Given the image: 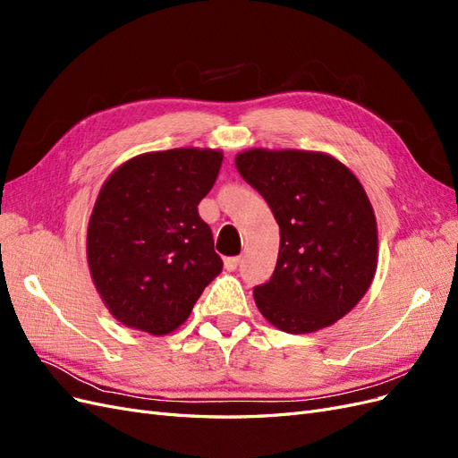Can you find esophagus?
Listing matches in <instances>:
<instances>
[{"label":"esophagus","mask_w":458,"mask_h":458,"mask_svg":"<svg viewBox=\"0 0 458 458\" xmlns=\"http://www.w3.org/2000/svg\"><path fill=\"white\" fill-rule=\"evenodd\" d=\"M239 263H241V258H239V256L225 258V269H227V271H234V269L239 267Z\"/></svg>","instance_id":"1"}]
</instances>
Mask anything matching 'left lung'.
Masks as SVG:
<instances>
[{"instance_id": "left-lung-1", "label": "left lung", "mask_w": 458, "mask_h": 458, "mask_svg": "<svg viewBox=\"0 0 458 458\" xmlns=\"http://www.w3.org/2000/svg\"><path fill=\"white\" fill-rule=\"evenodd\" d=\"M234 164L281 229L273 276L254 288L259 313L288 335L335 325L367 294L378 266L377 217L361 182L317 150L248 148Z\"/></svg>"}]
</instances>
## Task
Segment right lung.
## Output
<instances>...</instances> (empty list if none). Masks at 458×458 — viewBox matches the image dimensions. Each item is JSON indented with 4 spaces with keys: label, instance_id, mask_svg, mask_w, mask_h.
I'll list each match as a JSON object with an SVG mask.
<instances>
[{
    "label": "right lung",
    "instance_id": "right-lung-1",
    "mask_svg": "<svg viewBox=\"0 0 458 458\" xmlns=\"http://www.w3.org/2000/svg\"><path fill=\"white\" fill-rule=\"evenodd\" d=\"M221 160L217 148L145 152L106 177L88 225V266L118 323L170 335L224 269L197 208Z\"/></svg>",
    "mask_w": 458,
    "mask_h": 458
}]
</instances>
